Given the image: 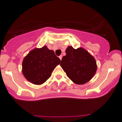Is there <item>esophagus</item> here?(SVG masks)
<instances>
[{
  "label": "esophagus",
  "instance_id": "obj_1",
  "mask_svg": "<svg viewBox=\"0 0 122 122\" xmlns=\"http://www.w3.org/2000/svg\"><path fill=\"white\" fill-rule=\"evenodd\" d=\"M62 55H60V56H59V58H60V60H61H61H62Z\"/></svg>",
  "mask_w": 122,
  "mask_h": 122
}]
</instances>
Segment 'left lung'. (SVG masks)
Here are the masks:
<instances>
[{
	"label": "left lung",
	"mask_w": 122,
	"mask_h": 122,
	"mask_svg": "<svg viewBox=\"0 0 122 122\" xmlns=\"http://www.w3.org/2000/svg\"><path fill=\"white\" fill-rule=\"evenodd\" d=\"M66 52L60 66L67 77L77 84H84L89 81L97 68L94 56L82 47L74 49L72 46H68Z\"/></svg>",
	"instance_id": "1"
}]
</instances>
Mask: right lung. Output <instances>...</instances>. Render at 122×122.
I'll list each match as a JSON object with an SVG mask.
<instances>
[{
	"label": "right lung",
	"mask_w": 122,
	"mask_h": 122,
	"mask_svg": "<svg viewBox=\"0 0 122 122\" xmlns=\"http://www.w3.org/2000/svg\"><path fill=\"white\" fill-rule=\"evenodd\" d=\"M60 62L54 51L44 45L41 48L33 49L25 56L22 72L28 81L41 85L51 77L52 72Z\"/></svg>",
	"instance_id": "1"
}]
</instances>
